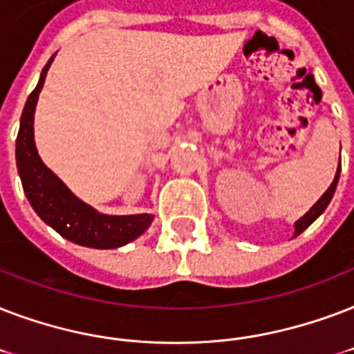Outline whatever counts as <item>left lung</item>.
Segmentation results:
<instances>
[{"instance_id": "left-lung-1", "label": "left lung", "mask_w": 354, "mask_h": 354, "mask_svg": "<svg viewBox=\"0 0 354 354\" xmlns=\"http://www.w3.org/2000/svg\"><path fill=\"white\" fill-rule=\"evenodd\" d=\"M338 179H339V168H338V171H336V177H334L333 185L328 186L327 192H325V194H323V196L319 197V199H317L316 205H314V207H312L310 210H308V212H306V214L303 216V218H301V220L295 221V234H294V236L301 234V232L305 231L306 227H310L312 223H314V221H316L317 218H319V214H322L323 210L327 208V205H328V203H330V199H333V196H334V190H336Z\"/></svg>"}]
</instances>
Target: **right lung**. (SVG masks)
<instances>
[{
    "mask_svg": "<svg viewBox=\"0 0 354 354\" xmlns=\"http://www.w3.org/2000/svg\"><path fill=\"white\" fill-rule=\"evenodd\" d=\"M53 57L44 66L37 88L32 90L24 106L20 131L16 138V164L27 199L40 218L53 227L60 236L73 243L94 249H114L138 238L151 225V214L106 216L88 207L73 196L66 185L46 168L40 160L32 136V120L38 94L46 81V73Z\"/></svg>",
    "mask_w": 354,
    "mask_h": 354,
    "instance_id": "1",
    "label": "right lung"
}]
</instances>
